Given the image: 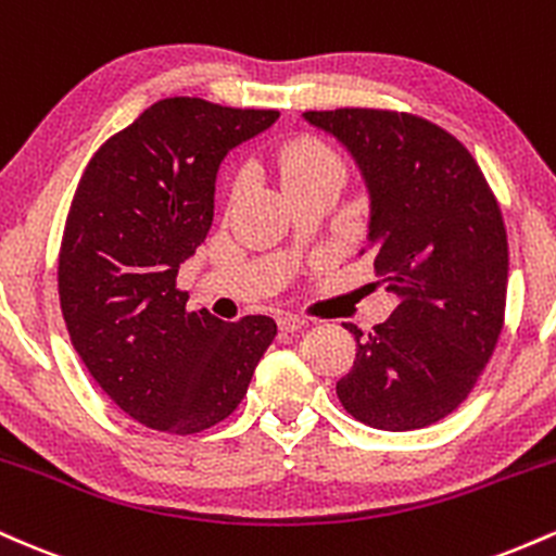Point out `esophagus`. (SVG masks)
Returning <instances> with one entry per match:
<instances>
[{"label":"esophagus","mask_w":556,"mask_h":556,"mask_svg":"<svg viewBox=\"0 0 556 556\" xmlns=\"http://www.w3.org/2000/svg\"><path fill=\"white\" fill-rule=\"evenodd\" d=\"M305 324H308V318H303V316H295V314L279 316V329L282 331H298V329H303Z\"/></svg>","instance_id":"obj_1"}]
</instances>
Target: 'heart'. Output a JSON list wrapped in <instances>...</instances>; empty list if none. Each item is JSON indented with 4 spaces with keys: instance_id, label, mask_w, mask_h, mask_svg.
<instances>
[{
    "instance_id": "heart-1",
    "label": "heart",
    "mask_w": 556,
    "mask_h": 556,
    "mask_svg": "<svg viewBox=\"0 0 556 556\" xmlns=\"http://www.w3.org/2000/svg\"><path fill=\"white\" fill-rule=\"evenodd\" d=\"M277 167L287 190L327 175V172H344L342 159L318 138H295L285 143L277 154Z\"/></svg>"
}]
</instances>
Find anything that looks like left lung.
I'll list each match as a JSON object with an SVG mask.
<instances>
[{"label": "left lung", "mask_w": 556, "mask_h": 556, "mask_svg": "<svg viewBox=\"0 0 556 556\" xmlns=\"http://www.w3.org/2000/svg\"><path fill=\"white\" fill-rule=\"evenodd\" d=\"M348 146L371 195L366 256L397 295L337 381L342 407L381 431H413L460 407L494 353L507 305V229L470 151L407 112H305Z\"/></svg>", "instance_id": "8db88e82"}]
</instances>
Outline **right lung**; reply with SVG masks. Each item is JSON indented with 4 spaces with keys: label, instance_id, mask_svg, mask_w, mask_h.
<instances>
[{
    "label": "right lung",
    "instance_id": "obj_1",
    "mask_svg": "<svg viewBox=\"0 0 556 556\" xmlns=\"http://www.w3.org/2000/svg\"><path fill=\"white\" fill-rule=\"evenodd\" d=\"M277 117L162 99L83 169L56 266L62 316L96 384L149 429L190 437L232 416L277 337L269 316L188 311L177 287L212 229L222 159Z\"/></svg>",
    "mask_w": 556,
    "mask_h": 556
}]
</instances>
